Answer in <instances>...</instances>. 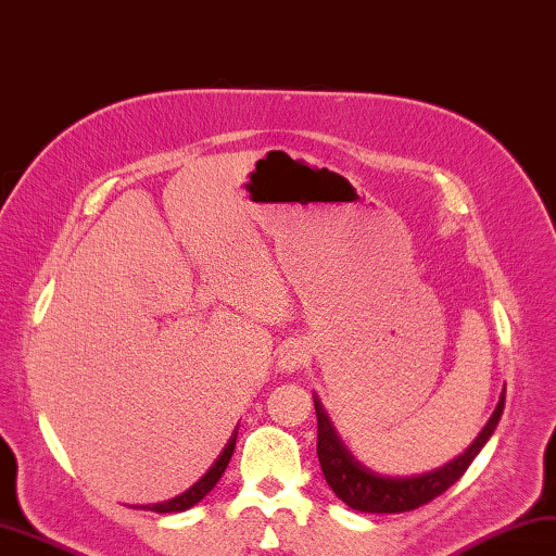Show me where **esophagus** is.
Wrapping results in <instances>:
<instances>
[{"label":"esophagus","instance_id":"esophagus-1","mask_svg":"<svg viewBox=\"0 0 556 556\" xmlns=\"http://www.w3.org/2000/svg\"><path fill=\"white\" fill-rule=\"evenodd\" d=\"M303 359H305L303 348L291 343V345L283 348L281 355H279V369L281 371H295V369L303 365Z\"/></svg>","mask_w":556,"mask_h":556}]
</instances>
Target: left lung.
<instances>
[{
    "instance_id": "left-lung-1",
    "label": "left lung",
    "mask_w": 556,
    "mask_h": 556,
    "mask_svg": "<svg viewBox=\"0 0 556 556\" xmlns=\"http://www.w3.org/2000/svg\"><path fill=\"white\" fill-rule=\"evenodd\" d=\"M313 397L317 412V457L321 473H325L329 488L341 502L365 514H403L429 505L431 500L443 495L450 485L462 479V473L469 469V464L490 441V435L497 429L502 409H505V393H502L493 417L488 419L483 431L476 435V441L459 457L429 473L397 479V476H381L365 467L363 462H357L341 441L337 429L331 426L319 397Z\"/></svg>"
}]
</instances>
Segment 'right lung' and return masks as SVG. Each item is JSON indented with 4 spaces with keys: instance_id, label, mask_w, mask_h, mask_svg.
<instances>
[{
    "instance_id": "add662e5",
    "label": "right lung",
    "mask_w": 556,
    "mask_h": 556,
    "mask_svg": "<svg viewBox=\"0 0 556 556\" xmlns=\"http://www.w3.org/2000/svg\"><path fill=\"white\" fill-rule=\"evenodd\" d=\"M235 445H237V433L229 438V443L225 445L223 453H219V457L213 462V467L205 471L201 479L193 483L189 490H185L182 495H177V497L167 500V502H159V505H141V509H151V511H159V514H170V511H185V509H189L193 505H199V502L215 488V483L223 479V473H225L227 464L231 459V453H235Z\"/></svg>"
}]
</instances>
